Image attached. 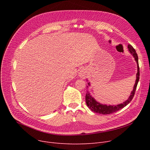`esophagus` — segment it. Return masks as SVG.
Instances as JSON below:
<instances>
[{
	"instance_id": "34e87169",
	"label": "esophagus",
	"mask_w": 150,
	"mask_h": 150,
	"mask_svg": "<svg viewBox=\"0 0 150 150\" xmlns=\"http://www.w3.org/2000/svg\"><path fill=\"white\" fill-rule=\"evenodd\" d=\"M88 75V72H87V70H86V69L83 68L81 69L80 72H79V76L82 78H84L85 77H86V76H87Z\"/></svg>"
}]
</instances>
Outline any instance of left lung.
<instances>
[{
    "instance_id": "1",
    "label": "left lung",
    "mask_w": 150,
    "mask_h": 150,
    "mask_svg": "<svg viewBox=\"0 0 150 150\" xmlns=\"http://www.w3.org/2000/svg\"><path fill=\"white\" fill-rule=\"evenodd\" d=\"M128 50L130 52V53L132 54L135 60L137 62V73L136 75V80L134 86V89L131 93V95H130L129 98L127 101H125L122 104H120V105H118L116 106H115V105L114 106V105L113 106H111V105L107 106L106 105H102V104L99 103L98 102H97L92 97H91L89 92H88L86 94V97H85L86 102V104H87L88 108L89 109H91L92 111L98 113V114H104V115L112 114L114 112L118 111L119 110L123 108L127 105H128L130 103V101L132 100L134 96L135 92H136V90L137 88V84H138V82L139 80V76H140L139 66V62H138V56H137V54L135 49L133 48V47L131 45L128 44ZM88 84H89V85H90L89 83H88ZM87 87H88V86H87Z\"/></svg>"
}]
</instances>
